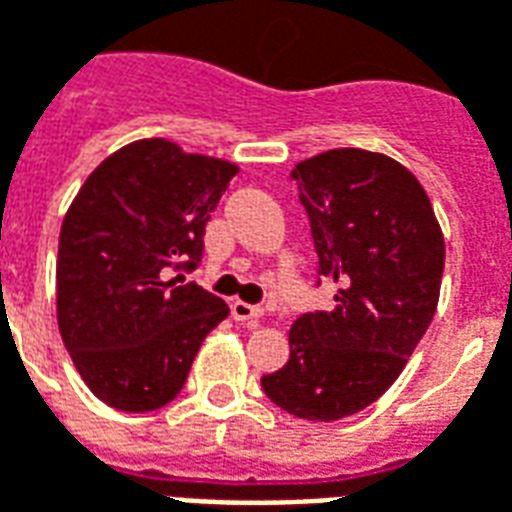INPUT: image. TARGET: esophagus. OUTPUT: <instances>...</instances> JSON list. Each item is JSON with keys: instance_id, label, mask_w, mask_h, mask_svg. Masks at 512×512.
<instances>
[{"instance_id": "34e87169", "label": "esophagus", "mask_w": 512, "mask_h": 512, "mask_svg": "<svg viewBox=\"0 0 512 512\" xmlns=\"http://www.w3.org/2000/svg\"><path fill=\"white\" fill-rule=\"evenodd\" d=\"M230 314H233V320H238V323H255V320L263 317V309L246 304V301H233L230 304Z\"/></svg>"}]
</instances>
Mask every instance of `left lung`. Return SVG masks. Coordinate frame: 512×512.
Listing matches in <instances>:
<instances>
[{
	"label": "left lung",
	"mask_w": 512,
	"mask_h": 512,
	"mask_svg": "<svg viewBox=\"0 0 512 512\" xmlns=\"http://www.w3.org/2000/svg\"><path fill=\"white\" fill-rule=\"evenodd\" d=\"M309 214L317 285L331 312L301 314L290 358L263 374L276 407L306 420L347 418L391 388L437 312L445 238L410 170L385 154L331 149L290 173Z\"/></svg>",
	"instance_id": "obj_1"
}]
</instances>
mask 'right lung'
<instances>
[{
    "mask_svg": "<svg viewBox=\"0 0 512 512\" xmlns=\"http://www.w3.org/2000/svg\"><path fill=\"white\" fill-rule=\"evenodd\" d=\"M238 165L162 138L113 151L67 208L56 257L62 342L89 391L121 412L165 407L227 304L195 282L203 233Z\"/></svg>",
    "mask_w": 512,
    "mask_h": 512,
    "instance_id": "1",
    "label": "right lung"
}]
</instances>
